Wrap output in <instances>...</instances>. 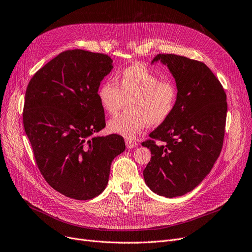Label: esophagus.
I'll list each match as a JSON object with an SVG mask.
<instances>
[{
    "label": "esophagus",
    "instance_id": "obj_1",
    "mask_svg": "<svg viewBox=\"0 0 252 252\" xmlns=\"http://www.w3.org/2000/svg\"><path fill=\"white\" fill-rule=\"evenodd\" d=\"M126 147L127 149H132V148H135L138 146V144L136 142H134V140L132 139H126Z\"/></svg>",
    "mask_w": 252,
    "mask_h": 252
}]
</instances>
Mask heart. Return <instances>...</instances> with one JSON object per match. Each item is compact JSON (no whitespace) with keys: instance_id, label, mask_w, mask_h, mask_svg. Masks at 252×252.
I'll list each match as a JSON object with an SVG mask.
<instances>
[{"instance_id":"obj_1","label":"heart","mask_w":252,"mask_h":252,"mask_svg":"<svg viewBox=\"0 0 252 252\" xmlns=\"http://www.w3.org/2000/svg\"><path fill=\"white\" fill-rule=\"evenodd\" d=\"M115 82L104 80L97 90V99L108 116L117 115L126 101L128 113L112 119L107 131L125 138H133L149 125L162 124L177 104L178 88L172 79L159 75L142 64L122 70Z\"/></svg>"}]
</instances>
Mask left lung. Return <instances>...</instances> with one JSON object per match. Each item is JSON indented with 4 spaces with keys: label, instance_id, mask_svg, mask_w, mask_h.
Segmentation results:
<instances>
[{
    "label": "left lung",
    "instance_id": "1",
    "mask_svg": "<svg viewBox=\"0 0 252 252\" xmlns=\"http://www.w3.org/2000/svg\"><path fill=\"white\" fill-rule=\"evenodd\" d=\"M167 66L178 88L174 112L143 147L151 151L144 169L147 186L158 195L182 196L211 172L222 149L227 112L219 80L202 62L177 55H157L151 64Z\"/></svg>",
    "mask_w": 252,
    "mask_h": 252
}]
</instances>
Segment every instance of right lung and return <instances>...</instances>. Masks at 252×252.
Here are the masks:
<instances>
[{
    "label": "right lung",
    "instance_id": "right-lung-1",
    "mask_svg": "<svg viewBox=\"0 0 252 252\" xmlns=\"http://www.w3.org/2000/svg\"><path fill=\"white\" fill-rule=\"evenodd\" d=\"M114 68L106 55L67 50L30 80L24 127L46 182L68 197L87 200L108 183L110 165L125 151L122 136H96L105 127L97 90Z\"/></svg>",
    "mask_w": 252,
    "mask_h": 252
}]
</instances>
